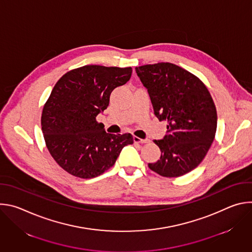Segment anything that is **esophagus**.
Returning <instances> with one entry per match:
<instances>
[{
	"label": "esophagus",
	"instance_id": "34e87169",
	"mask_svg": "<svg viewBox=\"0 0 252 252\" xmlns=\"http://www.w3.org/2000/svg\"><path fill=\"white\" fill-rule=\"evenodd\" d=\"M133 141L138 142V143H148V142H150V139H148V138L142 139V138H139L137 136H133Z\"/></svg>",
	"mask_w": 252,
	"mask_h": 252
}]
</instances>
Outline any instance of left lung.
Returning a JSON list of instances; mask_svg holds the SVG:
<instances>
[{
  "label": "left lung",
  "mask_w": 252,
  "mask_h": 252,
  "mask_svg": "<svg viewBox=\"0 0 252 252\" xmlns=\"http://www.w3.org/2000/svg\"><path fill=\"white\" fill-rule=\"evenodd\" d=\"M135 71L156 117L167 122L166 134L154 140L160 158L149 167L161 176H182L202 161L214 139L218 115L212 97L198 78L176 64H146Z\"/></svg>",
  "instance_id": "left-lung-1"
}]
</instances>
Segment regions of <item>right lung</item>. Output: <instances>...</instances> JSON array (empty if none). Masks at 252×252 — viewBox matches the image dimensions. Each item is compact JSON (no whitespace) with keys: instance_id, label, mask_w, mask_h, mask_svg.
Masks as SVG:
<instances>
[{"instance_id":"obj_1","label":"right lung","mask_w":252,"mask_h":252,"mask_svg":"<svg viewBox=\"0 0 252 252\" xmlns=\"http://www.w3.org/2000/svg\"><path fill=\"white\" fill-rule=\"evenodd\" d=\"M131 67L84 65L69 70L54 87L42 114L47 148L68 173L94 178L111 168L130 133L106 132L96 116L109 106L112 92L126 85Z\"/></svg>"}]
</instances>
